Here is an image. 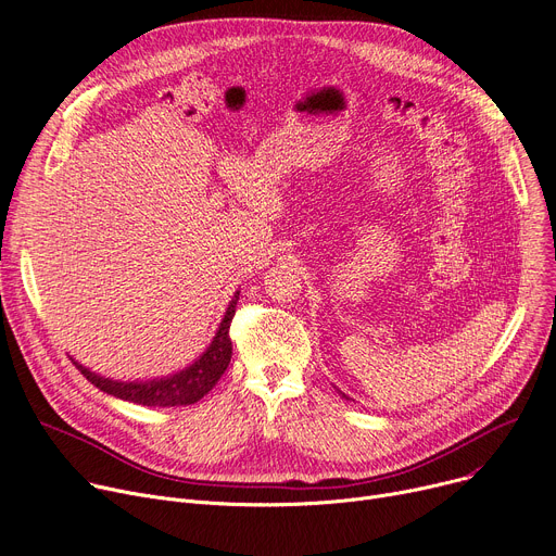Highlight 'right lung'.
<instances>
[{
  "instance_id": "obj_1",
  "label": "right lung",
  "mask_w": 556,
  "mask_h": 556,
  "mask_svg": "<svg viewBox=\"0 0 556 556\" xmlns=\"http://www.w3.org/2000/svg\"><path fill=\"white\" fill-rule=\"evenodd\" d=\"M237 299H240V292L235 294V299L230 301L224 321L210 343L207 351L188 368H182L180 374L169 376V378H161V380H149V382H117L111 378H101L92 371H88L86 366H81L78 362L76 368L84 374L86 380H90L97 389L115 395V399L128 401V403H138V405H147V407H182V405H194L197 401H201L203 395L213 389L219 378L224 376V371L230 364L232 357V341H230V321L235 316V305Z\"/></svg>"
}]
</instances>
